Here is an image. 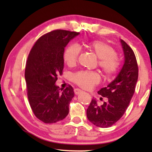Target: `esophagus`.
<instances>
[{"label":"esophagus","mask_w":152,"mask_h":152,"mask_svg":"<svg viewBox=\"0 0 152 152\" xmlns=\"http://www.w3.org/2000/svg\"><path fill=\"white\" fill-rule=\"evenodd\" d=\"M74 94H79L80 92H82V91H81L80 89H78V88H75L74 90Z\"/></svg>","instance_id":"obj_1"}]
</instances>
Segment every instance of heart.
Returning a JSON list of instances; mask_svg holds the SVG:
<instances>
[{"label": "heart", "mask_w": 152, "mask_h": 152, "mask_svg": "<svg viewBox=\"0 0 152 152\" xmlns=\"http://www.w3.org/2000/svg\"><path fill=\"white\" fill-rule=\"evenodd\" d=\"M86 47L99 58L98 64L107 78H111L117 73L121 66V60L111 45L102 41L94 40L86 42ZM80 53V50L78 45H69L64 53V62L69 67L74 66L78 61ZM100 80L99 74L92 71H79L72 76L74 83L84 89L92 88L99 83Z\"/></svg>", "instance_id": "heart-1"}]
</instances>
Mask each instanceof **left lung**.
Wrapping results in <instances>:
<instances>
[{"instance_id": "left-lung-1", "label": "left lung", "mask_w": 152, "mask_h": 152, "mask_svg": "<svg viewBox=\"0 0 152 152\" xmlns=\"http://www.w3.org/2000/svg\"><path fill=\"white\" fill-rule=\"evenodd\" d=\"M125 56V63L114 80L98 92L108 98L101 106L92 99L86 110L88 119L92 124L102 128L109 127L124 115L135 92L138 79V66L135 53L131 47L121 39Z\"/></svg>"}]
</instances>
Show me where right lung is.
I'll return each mask as SVG.
<instances>
[{
	"label": "right lung",
	"instance_id": "obj_1",
	"mask_svg": "<svg viewBox=\"0 0 152 152\" xmlns=\"http://www.w3.org/2000/svg\"><path fill=\"white\" fill-rule=\"evenodd\" d=\"M78 32L54 30L42 35L28 56L25 78L27 97L35 117L45 123L63 120L69 113V104L74 96L69 85L64 90L55 84L62 75L64 48Z\"/></svg>",
	"mask_w": 152,
	"mask_h": 152
}]
</instances>
